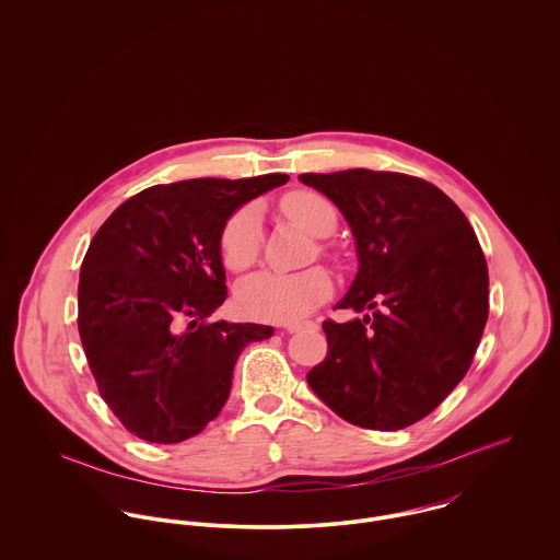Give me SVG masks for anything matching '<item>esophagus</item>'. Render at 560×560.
Returning <instances> with one entry per match:
<instances>
[{"mask_svg": "<svg viewBox=\"0 0 560 560\" xmlns=\"http://www.w3.org/2000/svg\"><path fill=\"white\" fill-rule=\"evenodd\" d=\"M317 327V323H313V320H306V323H289L287 325V329L293 334V331H302V329H315Z\"/></svg>", "mask_w": 560, "mask_h": 560, "instance_id": "1", "label": "esophagus"}]
</instances>
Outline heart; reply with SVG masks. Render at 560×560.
<instances>
[{"label":"heart","mask_w":560,"mask_h":560,"mask_svg":"<svg viewBox=\"0 0 560 560\" xmlns=\"http://www.w3.org/2000/svg\"><path fill=\"white\" fill-rule=\"evenodd\" d=\"M282 213L315 237H327L338 224L334 205L313 189H295L280 200ZM262 226L256 207L245 205L237 209L222 226L220 256L224 265L241 273L247 271L260 254ZM327 252V245H319ZM331 293V280L325 269L311 267L295 273L260 271L237 287V306L249 319L289 323L304 319L320 306Z\"/></svg>","instance_id":"b5f03b06"}]
</instances>
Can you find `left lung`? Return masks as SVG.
Wrapping results in <instances>:
<instances>
[{
	"label": "left lung",
	"mask_w": 560,
	"mask_h": 560,
	"mask_svg": "<svg viewBox=\"0 0 560 560\" xmlns=\"http://www.w3.org/2000/svg\"><path fill=\"white\" fill-rule=\"evenodd\" d=\"M345 215L360 269L323 320L327 355L308 386L362 429L397 431L429 416L466 377L489 315V276L462 209L435 185L366 167L300 174Z\"/></svg>",
	"instance_id": "8db88e82"
}]
</instances>
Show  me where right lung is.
<instances>
[{
  "label": "right lung",
  "mask_w": 560,
  "mask_h": 560,
  "mask_svg": "<svg viewBox=\"0 0 560 560\" xmlns=\"http://www.w3.org/2000/svg\"><path fill=\"white\" fill-rule=\"evenodd\" d=\"M289 180L191 178L153 185L96 231L80 271L81 345L98 395L140 440L176 444L224 407L258 323L207 320L224 304V222L243 202Z\"/></svg>",
  "instance_id": "1"
}]
</instances>
